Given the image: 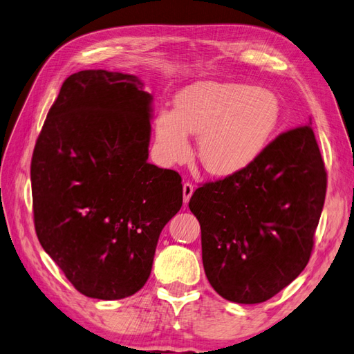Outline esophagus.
I'll return each mask as SVG.
<instances>
[{"label": "esophagus", "mask_w": 354, "mask_h": 354, "mask_svg": "<svg viewBox=\"0 0 354 354\" xmlns=\"http://www.w3.org/2000/svg\"><path fill=\"white\" fill-rule=\"evenodd\" d=\"M194 186H192V183H189V181H186V183L183 185V199H185V205H187V202L190 199V196L194 195Z\"/></svg>", "instance_id": "obj_1"}]
</instances>
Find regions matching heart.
<instances>
[{
    "label": "heart",
    "instance_id": "heart-1",
    "mask_svg": "<svg viewBox=\"0 0 354 354\" xmlns=\"http://www.w3.org/2000/svg\"><path fill=\"white\" fill-rule=\"evenodd\" d=\"M279 121L274 93L241 82L199 81L177 94L176 111L158 112L155 142L167 162H185L192 153L189 133L196 134L202 167L229 177L264 153Z\"/></svg>",
    "mask_w": 354,
    "mask_h": 354
}]
</instances>
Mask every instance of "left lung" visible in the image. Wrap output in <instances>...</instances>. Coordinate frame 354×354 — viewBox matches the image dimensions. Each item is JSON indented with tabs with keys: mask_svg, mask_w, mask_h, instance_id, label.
<instances>
[{
	"mask_svg": "<svg viewBox=\"0 0 354 354\" xmlns=\"http://www.w3.org/2000/svg\"><path fill=\"white\" fill-rule=\"evenodd\" d=\"M325 195L326 169L310 125L277 136L250 168L198 187L189 208L201 224L211 286L239 304L282 291L310 260Z\"/></svg>",
	"mask_w": 354,
	"mask_h": 354,
	"instance_id": "obj_1",
	"label": "left lung"
}]
</instances>
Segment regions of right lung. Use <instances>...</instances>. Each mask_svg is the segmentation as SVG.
<instances>
[{
    "instance_id": "obj_1",
    "label": "right lung",
    "mask_w": 354,
    "mask_h": 354,
    "mask_svg": "<svg viewBox=\"0 0 354 354\" xmlns=\"http://www.w3.org/2000/svg\"><path fill=\"white\" fill-rule=\"evenodd\" d=\"M152 95L134 75L81 71L63 82L30 162L38 241L81 294L121 299L151 276L180 211L177 171L147 162Z\"/></svg>"
}]
</instances>
